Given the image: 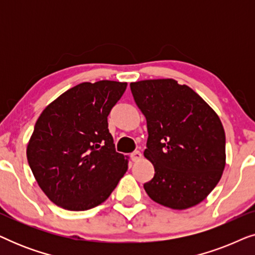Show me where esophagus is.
Wrapping results in <instances>:
<instances>
[{
	"mask_svg": "<svg viewBox=\"0 0 255 255\" xmlns=\"http://www.w3.org/2000/svg\"><path fill=\"white\" fill-rule=\"evenodd\" d=\"M141 153L139 152V151H134V152H132L131 154H130V158H131V160L132 161H139V160L141 159Z\"/></svg>",
	"mask_w": 255,
	"mask_h": 255,
	"instance_id": "34e87169",
	"label": "esophagus"
}]
</instances>
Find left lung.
<instances>
[{"instance_id": "left-lung-1", "label": "left lung", "mask_w": 255, "mask_h": 255, "mask_svg": "<svg viewBox=\"0 0 255 255\" xmlns=\"http://www.w3.org/2000/svg\"><path fill=\"white\" fill-rule=\"evenodd\" d=\"M130 88L147 124L144 155L154 166L145 191L175 210L198 204L217 186L225 167V132L217 114L173 79L132 82Z\"/></svg>"}]
</instances>
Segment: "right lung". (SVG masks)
Segmentation results:
<instances>
[{"label": "right lung", "mask_w": 255, "mask_h": 255, "mask_svg": "<svg viewBox=\"0 0 255 255\" xmlns=\"http://www.w3.org/2000/svg\"><path fill=\"white\" fill-rule=\"evenodd\" d=\"M125 82H83L53 101L38 118L27 145V162L46 196L67 210L103 203L128 169L116 152L108 116Z\"/></svg>", "instance_id": "right-lung-1"}]
</instances>
